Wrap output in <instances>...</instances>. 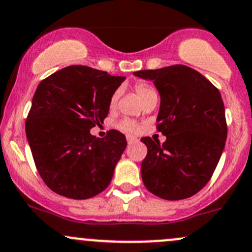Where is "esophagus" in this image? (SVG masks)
<instances>
[{
  "label": "esophagus",
  "mask_w": 252,
  "mask_h": 252,
  "mask_svg": "<svg viewBox=\"0 0 252 252\" xmlns=\"http://www.w3.org/2000/svg\"><path fill=\"white\" fill-rule=\"evenodd\" d=\"M126 141H128L129 145H133V144H136L139 140H137V137L133 136V135H128V136H126Z\"/></svg>",
  "instance_id": "1"
}]
</instances>
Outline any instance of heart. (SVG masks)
Masks as SVG:
<instances>
[{
  "label": "heart",
  "mask_w": 252,
  "mask_h": 252,
  "mask_svg": "<svg viewBox=\"0 0 252 252\" xmlns=\"http://www.w3.org/2000/svg\"><path fill=\"white\" fill-rule=\"evenodd\" d=\"M135 93H136L137 97L140 99V101L141 102H145L146 100L150 99V97H153V96H157V92L155 91V88L153 87H151L150 84L147 83H137L136 86H135ZM118 95L119 93L116 92L113 93L112 96H111L110 99V107L113 108L117 104V100H118ZM118 126L121 129H123V130L126 131H137L139 130V126H137L136 123L133 121H130V119H123V121L119 122Z\"/></svg>",
  "instance_id": "b5f03b06"
}]
</instances>
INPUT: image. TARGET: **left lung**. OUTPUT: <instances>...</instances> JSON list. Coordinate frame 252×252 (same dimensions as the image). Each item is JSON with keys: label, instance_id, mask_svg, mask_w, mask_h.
<instances>
[{"label": "left lung", "instance_id": "8db88e82", "mask_svg": "<svg viewBox=\"0 0 252 252\" xmlns=\"http://www.w3.org/2000/svg\"><path fill=\"white\" fill-rule=\"evenodd\" d=\"M135 76L153 81L160 95L159 144L142 137L147 156L141 163L146 189L166 200L192 197L209 182L227 139L224 105L219 89L185 65L142 70Z\"/></svg>", "mask_w": 252, "mask_h": 252}]
</instances>
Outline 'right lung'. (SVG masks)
Masks as SVG:
<instances>
[{
    "mask_svg": "<svg viewBox=\"0 0 252 252\" xmlns=\"http://www.w3.org/2000/svg\"><path fill=\"white\" fill-rule=\"evenodd\" d=\"M124 79L72 65L38 84L25 131L37 170L53 192L88 199L110 185L126 136L110 130L100 139L91 129L104 123L111 96Z\"/></svg>",
    "mask_w": 252,
    "mask_h": 252,
    "instance_id": "add662e5",
    "label": "right lung"
}]
</instances>
